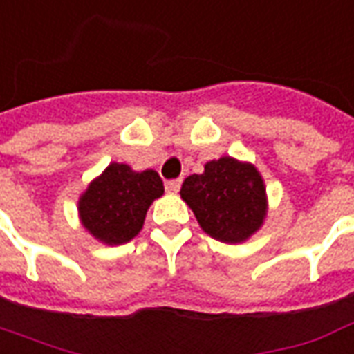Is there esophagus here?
<instances>
[{"label": "esophagus", "mask_w": 354, "mask_h": 354, "mask_svg": "<svg viewBox=\"0 0 354 354\" xmlns=\"http://www.w3.org/2000/svg\"><path fill=\"white\" fill-rule=\"evenodd\" d=\"M180 185H182V180L178 178V180H169L167 184H165V189L169 191V193H178L180 191Z\"/></svg>", "instance_id": "esophagus-1"}]
</instances>
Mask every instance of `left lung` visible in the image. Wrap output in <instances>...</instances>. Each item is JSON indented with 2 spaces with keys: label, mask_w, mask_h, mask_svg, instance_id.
<instances>
[{
  "label": "left lung",
  "mask_w": 354,
  "mask_h": 354,
  "mask_svg": "<svg viewBox=\"0 0 354 354\" xmlns=\"http://www.w3.org/2000/svg\"><path fill=\"white\" fill-rule=\"evenodd\" d=\"M180 195L206 234L225 243L245 242L266 217V187L251 163L219 157L204 165L203 174L184 180Z\"/></svg>",
  "instance_id": "left-lung-1"
}]
</instances>
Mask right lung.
<instances>
[{
	"label": "right lung",
	"mask_w": 354,
	"mask_h": 354,
	"mask_svg": "<svg viewBox=\"0 0 354 354\" xmlns=\"http://www.w3.org/2000/svg\"><path fill=\"white\" fill-rule=\"evenodd\" d=\"M156 170L135 172L129 165L111 163L78 201L84 229L99 242L120 245L137 236L150 204L163 195Z\"/></svg>",
	"instance_id": "obj_1"
}]
</instances>
